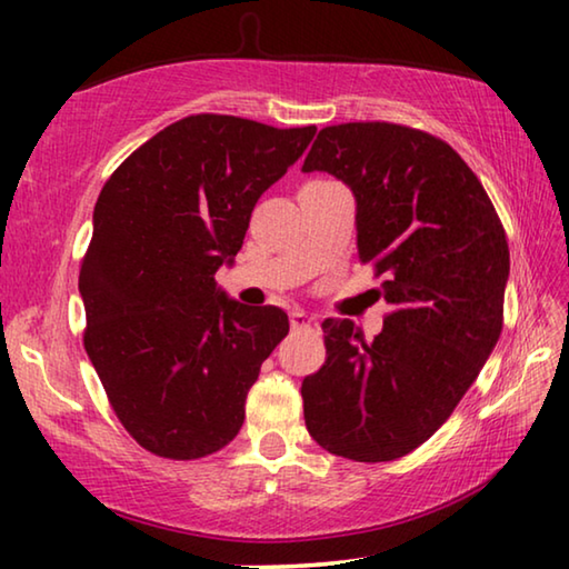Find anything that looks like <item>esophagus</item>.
Returning a JSON list of instances; mask_svg holds the SVG:
<instances>
[{"instance_id": "esophagus-1", "label": "esophagus", "mask_w": 569, "mask_h": 569, "mask_svg": "<svg viewBox=\"0 0 569 569\" xmlns=\"http://www.w3.org/2000/svg\"><path fill=\"white\" fill-rule=\"evenodd\" d=\"M319 326V321L313 319V316H308L303 311H296L291 313V329L293 331H301V329H316Z\"/></svg>"}]
</instances>
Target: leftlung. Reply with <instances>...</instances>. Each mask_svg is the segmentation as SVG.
I'll return each mask as SVG.
<instances>
[{
  "label": "left lung",
  "mask_w": 569,
  "mask_h": 569,
  "mask_svg": "<svg viewBox=\"0 0 569 569\" xmlns=\"http://www.w3.org/2000/svg\"><path fill=\"white\" fill-rule=\"evenodd\" d=\"M303 172L356 200L359 261L391 306L371 343L326 319V363L303 379L308 435L336 457L391 461L449 419L502 333L509 248L475 172L435 134L391 122L323 128Z\"/></svg>",
  "instance_id": "8db88e82"
}]
</instances>
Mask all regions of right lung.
I'll use <instances>...</instances> for the list:
<instances>
[{
  "mask_svg": "<svg viewBox=\"0 0 569 569\" xmlns=\"http://www.w3.org/2000/svg\"><path fill=\"white\" fill-rule=\"evenodd\" d=\"M313 134V124L190 114L104 182L80 268L84 351L122 427L152 455L208 457L243 427L288 316L233 301L216 273L233 266L258 198Z\"/></svg>",
  "mask_w": 569,
  "mask_h": 569,
  "instance_id": "obj_1",
  "label": "right lung"
}]
</instances>
